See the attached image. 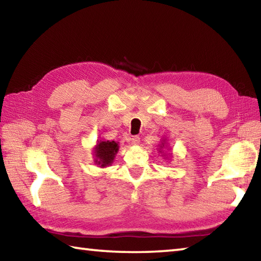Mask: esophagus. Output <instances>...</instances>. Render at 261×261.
Segmentation results:
<instances>
[{
	"label": "esophagus",
	"instance_id": "obj_1",
	"mask_svg": "<svg viewBox=\"0 0 261 261\" xmlns=\"http://www.w3.org/2000/svg\"><path fill=\"white\" fill-rule=\"evenodd\" d=\"M139 143H140V138H139V137H137V136L132 137V138H131V144H134V145H138Z\"/></svg>",
	"mask_w": 261,
	"mask_h": 261
}]
</instances>
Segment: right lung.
Instances as JSON below:
<instances>
[{
    "mask_svg": "<svg viewBox=\"0 0 261 261\" xmlns=\"http://www.w3.org/2000/svg\"><path fill=\"white\" fill-rule=\"evenodd\" d=\"M118 151V145L115 141H100L95 148L96 163L101 167H106L113 162L115 154Z\"/></svg>",
    "mask_w": 261,
    "mask_h": 261,
    "instance_id": "right-lung-1",
    "label": "right lung"
}]
</instances>
